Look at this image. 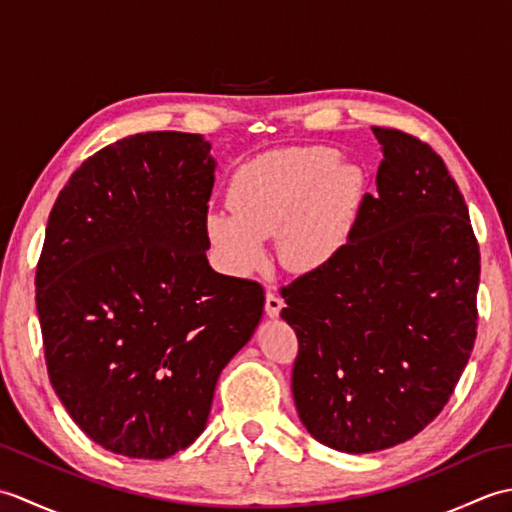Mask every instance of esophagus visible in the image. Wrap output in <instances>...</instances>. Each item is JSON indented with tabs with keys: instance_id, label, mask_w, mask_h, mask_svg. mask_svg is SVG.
Returning <instances> with one entry per match:
<instances>
[{
	"instance_id": "esophagus-1",
	"label": "esophagus",
	"mask_w": 512,
	"mask_h": 512,
	"mask_svg": "<svg viewBox=\"0 0 512 512\" xmlns=\"http://www.w3.org/2000/svg\"><path fill=\"white\" fill-rule=\"evenodd\" d=\"M281 308H284V299H281L277 292L268 290V295H266V314H268V317H279Z\"/></svg>"
}]
</instances>
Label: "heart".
I'll return each mask as SVG.
<instances>
[{
    "mask_svg": "<svg viewBox=\"0 0 512 512\" xmlns=\"http://www.w3.org/2000/svg\"><path fill=\"white\" fill-rule=\"evenodd\" d=\"M363 193L361 167L339 162L336 149H275L237 169L228 191L233 211L211 213L206 231L233 273L262 266L270 235L284 266L306 273L341 253Z\"/></svg>",
    "mask_w": 512,
    "mask_h": 512,
    "instance_id": "obj_1",
    "label": "heart"
}]
</instances>
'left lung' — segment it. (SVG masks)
Returning a JSON list of instances; mask_svg holds the SVG:
<instances>
[{
	"instance_id": "8db88e82",
	"label": "left lung",
	"mask_w": 512,
	"mask_h": 512,
	"mask_svg": "<svg viewBox=\"0 0 512 512\" xmlns=\"http://www.w3.org/2000/svg\"><path fill=\"white\" fill-rule=\"evenodd\" d=\"M372 132L383 160L350 239L281 288V319L299 341V418L345 453L389 449L427 427L477 334L480 246L458 184L420 138Z\"/></svg>"
}]
</instances>
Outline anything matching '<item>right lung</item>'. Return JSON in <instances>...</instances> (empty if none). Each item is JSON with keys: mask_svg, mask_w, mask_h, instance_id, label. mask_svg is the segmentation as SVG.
<instances>
[{"mask_svg": "<svg viewBox=\"0 0 512 512\" xmlns=\"http://www.w3.org/2000/svg\"><path fill=\"white\" fill-rule=\"evenodd\" d=\"M209 151L200 134L116 140L50 211L35 277L50 383L85 436L127 458H169L200 436L264 312L257 281L206 259Z\"/></svg>", "mask_w": 512, "mask_h": 512, "instance_id": "add662e5", "label": "right lung"}]
</instances>
